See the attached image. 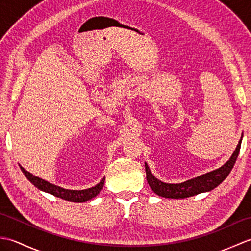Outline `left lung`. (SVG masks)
Masks as SVG:
<instances>
[{
  "mask_svg": "<svg viewBox=\"0 0 251 251\" xmlns=\"http://www.w3.org/2000/svg\"><path fill=\"white\" fill-rule=\"evenodd\" d=\"M243 138V137H242ZM242 139L239 140L238 145L235 149V151L232 154L230 159L216 170H212L210 173L204 174L199 177L193 178L191 180H186L182 183H165L161 180L156 179L152 175L150 168L148 164L145 163L146 173H147V180L150 188L154 193L162 197H167V199H186V197L194 196L196 194L202 193V192H208L217 188L223 180H225L235 164L237 156L241 150Z\"/></svg>",
  "mask_w": 251,
  "mask_h": 251,
  "instance_id": "left-lung-1",
  "label": "left lung"
}]
</instances>
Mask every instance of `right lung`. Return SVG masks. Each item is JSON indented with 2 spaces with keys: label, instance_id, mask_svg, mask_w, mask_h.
Returning a JSON list of instances; mask_svg holds the SVG:
<instances>
[{
  "label": "right lung",
  "instance_id": "obj_1",
  "mask_svg": "<svg viewBox=\"0 0 251 251\" xmlns=\"http://www.w3.org/2000/svg\"><path fill=\"white\" fill-rule=\"evenodd\" d=\"M20 169L25 176V178L28 179L30 182L35 186V188H37L41 191H44L46 193L54 195L56 197H60L62 200L74 201V202H84L92 200L93 197L97 196L100 193V191L103 189V184H104V178H103L98 184H96L95 186H93V188L85 189V190H68V189L61 188V186L52 184L49 182V181H45L43 179L36 177V176H33L29 172H26L24 167L20 166Z\"/></svg>",
  "mask_w": 251,
  "mask_h": 251
}]
</instances>
